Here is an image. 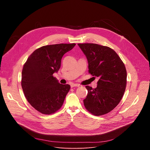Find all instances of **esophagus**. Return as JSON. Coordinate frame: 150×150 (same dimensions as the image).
<instances>
[{
	"label": "esophagus",
	"instance_id": "1",
	"mask_svg": "<svg viewBox=\"0 0 150 150\" xmlns=\"http://www.w3.org/2000/svg\"><path fill=\"white\" fill-rule=\"evenodd\" d=\"M80 85L78 84H71V88H74V87H79Z\"/></svg>",
	"mask_w": 150,
	"mask_h": 150
}]
</instances>
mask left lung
<instances>
[{
    "instance_id": "1",
    "label": "left lung",
    "mask_w": 150,
    "mask_h": 150,
    "mask_svg": "<svg viewBox=\"0 0 150 150\" xmlns=\"http://www.w3.org/2000/svg\"><path fill=\"white\" fill-rule=\"evenodd\" d=\"M88 62L89 72L99 78L96 88L86 86L84 106L95 116L107 114L118 104L126 89V67L114 50L92 43L78 44Z\"/></svg>"
}]
</instances>
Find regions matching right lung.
<instances>
[{
	"label": "right lung",
	"instance_id": "obj_1",
	"mask_svg": "<svg viewBox=\"0 0 150 150\" xmlns=\"http://www.w3.org/2000/svg\"><path fill=\"white\" fill-rule=\"evenodd\" d=\"M76 44H58L44 46L32 53L22 71L21 86L27 100L36 110L51 115L59 110L70 89V85L62 84L54 78L64 54Z\"/></svg>",
	"mask_w": 150,
	"mask_h": 150
}]
</instances>
